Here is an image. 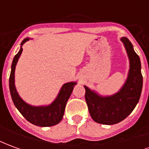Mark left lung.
Here are the masks:
<instances>
[{
  "instance_id": "1",
  "label": "left lung",
  "mask_w": 149,
  "mask_h": 149,
  "mask_svg": "<svg viewBox=\"0 0 149 149\" xmlns=\"http://www.w3.org/2000/svg\"><path fill=\"white\" fill-rule=\"evenodd\" d=\"M120 40L129 60L128 77L121 88L111 96H101L84 85L85 100L91 117L102 125H115L125 120L137 104L142 91L143 77L140 57L127 37H121Z\"/></svg>"
}]
</instances>
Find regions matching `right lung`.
<instances>
[{
  "label": "right lung",
  "mask_w": 149,
  "mask_h": 149,
  "mask_svg": "<svg viewBox=\"0 0 149 149\" xmlns=\"http://www.w3.org/2000/svg\"><path fill=\"white\" fill-rule=\"evenodd\" d=\"M29 39L30 38L27 37L22 40L21 49L17 54L14 56L12 63L11 73L9 77L10 94L16 108L28 121L40 127H50L57 125L63 118L67 101L71 96L72 92L73 90L75 85L77 84V82L72 81L63 84L57 97L49 105L33 106L29 104L22 100V98L19 96L15 86V68L22 53V45Z\"/></svg>",
  "instance_id": "obj_1"
}]
</instances>
